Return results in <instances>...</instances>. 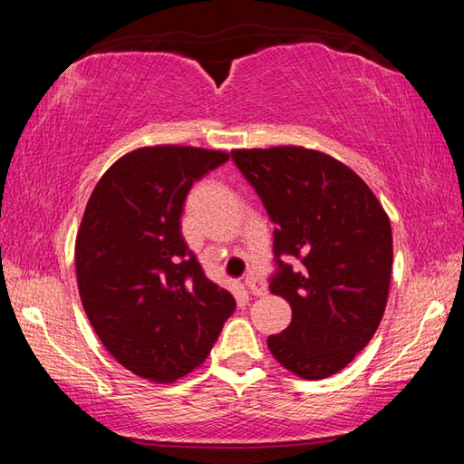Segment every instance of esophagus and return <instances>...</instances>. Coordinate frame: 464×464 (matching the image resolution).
I'll use <instances>...</instances> for the list:
<instances>
[{
    "mask_svg": "<svg viewBox=\"0 0 464 464\" xmlns=\"http://www.w3.org/2000/svg\"><path fill=\"white\" fill-rule=\"evenodd\" d=\"M246 288H247L249 293L254 295V296H264L266 293H268V286H266V282L257 280V278H247V280H246Z\"/></svg>",
    "mask_w": 464,
    "mask_h": 464,
    "instance_id": "esophagus-1",
    "label": "esophagus"
}]
</instances>
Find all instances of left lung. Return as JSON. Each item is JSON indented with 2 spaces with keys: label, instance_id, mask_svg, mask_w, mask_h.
Returning a JSON list of instances; mask_svg holds the SVG:
<instances>
[{
  "label": "left lung",
  "instance_id": "left-lung-1",
  "mask_svg": "<svg viewBox=\"0 0 464 464\" xmlns=\"http://www.w3.org/2000/svg\"><path fill=\"white\" fill-rule=\"evenodd\" d=\"M231 160L276 225L270 290L293 321L268 348L301 379H327L364 350L387 307L389 217L362 178L321 151L237 149Z\"/></svg>",
  "mask_w": 464,
  "mask_h": 464
}]
</instances>
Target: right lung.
Wrapping results in <instances>:
<instances>
[{"label": "right lung", "mask_w": 464, "mask_h": 464, "mask_svg": "<svg viewBox=\"0 0 464 464\" xmlns=\"http://www.w3.org/2000/svg\"><path fill=\"white\" fill-rule=\"evenodd\" d=\"M227 160L196 147L137 149L102 176L85 207L75 239L85 315L143 379L171 382L200 366L235 311L179 231L192 184Z\"/></svg>", "instance_id": "1"}]
</instances>
